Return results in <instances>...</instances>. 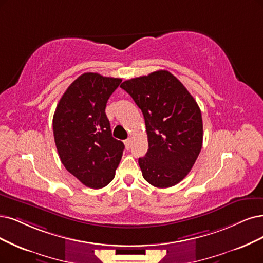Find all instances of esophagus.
I'll list each match as a JSON object with an SVG mask.
<instances>
[{
  "mask_svg": "<svg viewBox=\"0 0 263 263\" xmlns=\"http://www.w3.org/2000/svg\"><path fill=\"white\" fill-rule=\"evenodd\" d=\"M123 142H124V145H125V147H126V148H130V146H131V144H132V140H131V139H126V140H124Z\"/></svg>",
  "mask_w": 263,
  "mask_h": 263,
  "instance_id": "1",
  "label": "esophagus"
}]
</instances>
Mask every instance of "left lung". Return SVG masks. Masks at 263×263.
I'll return each mask as SVG.
<instances>
[{"instance_id": "obj_1", "label": "left lung", "mask_w": 263, "mask_h": 263, "mask_svg": "<svg viewBox=\"0 0 263 263\" xmlns=\"http://www.w3.org/2000/svg\"><path fill=\"white\" fill-rule=\"evenodd\" d=\"M122 89L142 110L148 151L139 158L143 178L166 189L187 176L202 146L199 107L180 80L158 70L124 81Z\"/></svg>"}]
</instances>
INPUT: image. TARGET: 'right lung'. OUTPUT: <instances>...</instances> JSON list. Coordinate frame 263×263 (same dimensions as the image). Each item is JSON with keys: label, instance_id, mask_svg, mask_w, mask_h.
<instances>
[{"label": "right lung", "instance_id": "1", "mask_svg": "<svg viewBox=\"0 0 263 263\" xmlns=\"http://www.w3.org/2000/svg\"><path fill=\"white\" fill-rule=\"evenodd\" d=\"M119 78L85 72L58 102L53 117L56 148L64 167L85 186L102 189L115 178L124 144L112 138L105 114Z\"/></svg>", "mask_w": 263, "mask_h": 263}]
</instances>
